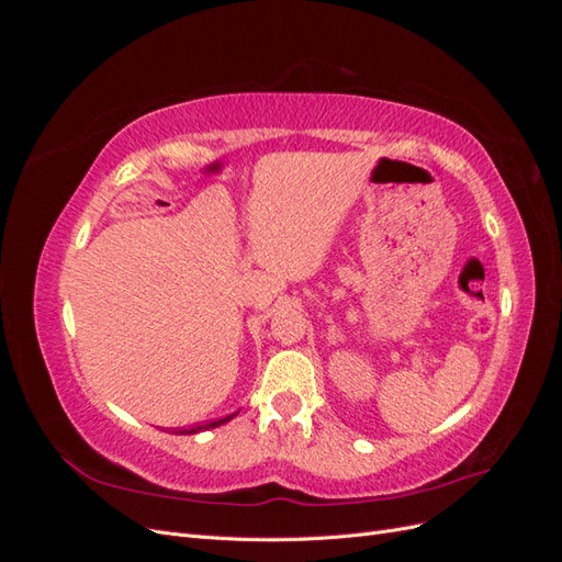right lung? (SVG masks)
Listing matches in <instances>:
<instances>
[{"label": "right lung", "mask_w": 562, "mask_h": 562, "mask_svg": "<svg viewBox=\"0 0 562 562\" xmlns=\"http://www.w3.org/2000/svg\"><path fill=\"white\" fill-rule=\"evenodd\" d=\"M232 417H236V413L229 415V417H225V419H215V422H209V424H199V427H192V429H180L178 434H199V431H203V429H215V427H220V424L229 422Z\"/></svg>", "instance_id": "right-lung-1"}]
</instances>
